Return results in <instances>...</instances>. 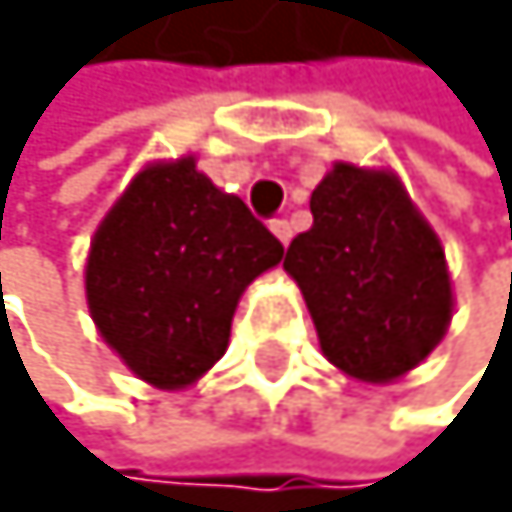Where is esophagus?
Segmentation results:
<instances>
[{"label": "esophagus", "instance_id": "esophagus-1", "mask_svg": "<svg viewBox=\"0 0 512 512\" xmlns=\"http://www.w3.org/2000/svg\"><path fill=\"white\" fill-rule=\"evenodd\" d=\"M271 231H274V238H278L281 244L291 241V221L288 218H274L271 221Z\"/></svg>", "mask_w": 512, "mask_h": 512}]
</instances>
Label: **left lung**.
I'll use <instances>...</instances> for the list:
<instances>
[{"label": "left lung", "mask_w": 512, "mask_h": 512, "mask_svg": "<svg viewBox=\"0 0 512 512\" xmlns=\"http://www.w3.org/2000/svg\"><path fill=\"white\" fill-rule=\"evenodd\" d=\"M311 215L284 271L304 294L324 357L364 384L404 377L453 317L440 238L394 171L347 161L314 188Z\"/></svg>", "instance_id": "left-lung-1"}]
</instances>
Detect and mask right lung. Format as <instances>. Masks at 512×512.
<instances>
[{
	"label": "right lung",
	"mask_w": 512,
	"mask_h": 512,
	"mask_svg": "<svg viewBox=\"0 0 512 512\" xmlns=\"http://www.w3.org/2000/svg\"><path fill=\"white\" fill-rule=\"evenodd\" d=\"M284 248L195 158L142 168L98 224L85 264L88 314L125 367L181 390L228 351L244 288Z\"/></svg>",
	"instance_id": "1"
}]
</instances>
